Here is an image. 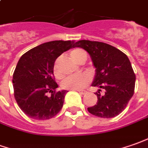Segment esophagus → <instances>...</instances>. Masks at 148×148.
<instances>
[{"label":"esophagus","mask_w":148,"mask_h":148,"mask_svg":"<svg viewBox=\"0 0 148 148\" xmlns=\"http://www.w3.org/2000/svg\"><path fill=\"white\" fill-rule=\"evenodd\" d=\"M79 92V93H80V94H82V95H84L87 92L86 91H78Z\"/></svg>","instance_id":"obj_1"}]
</instances>
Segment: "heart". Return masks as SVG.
I'll list each match as a JSON object with an SVG mask.
<instances>
[{
  "instance_id": "heart-1",
  "label": "heart",
  "mask_w": 148,
  "mask_h": 148,
  "mask_svg": "<svg viewBox=\"0 0 148 148\" xmlns=\"http://www.w3.org/2000/svg\"><path fill=\"white\" fill-rule=\"evenodd\" d=\"M70 56L76 63L81 64L85 62L87 59V53L83 49L76 48L70 52ZM54 74L56 77H60L61 74L57 65L54 67ZM91 81V76L88 74L73 75L66 77L61 83L63 88L69 90H82L87 86Z\"/></svg>"
}]
</instances>
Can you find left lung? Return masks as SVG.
<instances>
[{
	"label": "left lung",
	"mask_w": 148,
	"mask_h": 148,
	"mask_svg": "<svg viewBox=\"0 0 148 148\" xmlns=\"http://www.w3.org/2000/svg\"><path fill=\"white\" fill-rule=\"evenodd\" d=\"M74 47L84 49L91 56L96 68L92 86L104 88L96 92L97 105L88 108L92 114L110 119L121 114L134 94L135 74L126 54L111 45L89 40L76 42Z\"/></svg>",
	"instance_id": "8db88e82"
}]
</instances>
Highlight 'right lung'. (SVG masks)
<instances>
[{
    "mask_svg": "<svg viewBox=\"0 0 148 148\" xmlns=\"http://www.w3.org/2000/svg\"><path fill=\"white\" fill-rule=\"evenodd\" d=\"M74 41L45 42L25 52L20 58L13 75L14 97L21 110L29 118L47 120L61 110L68 91H56L54 77L56 59L70 48ZM51 96H47V92Z\"/></svg>",
    "mask_w": 148,
    "mask_h": 148,
    "instance_id": "obj_1",
    "label": "right lung"
}]
</instances>
